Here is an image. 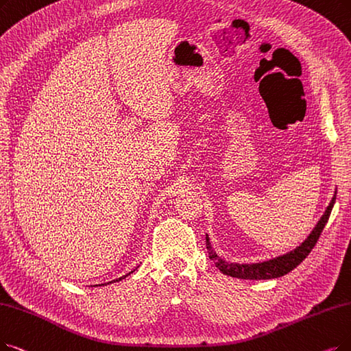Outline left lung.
I'll return each mask as SVG.
<instances>
[{
    "mask_svg": "<svg viewBox=\"0 0 351 351\" xmlns=\"http://www.w3.org/2000/svg\"><path fill=\"white\" fill-rule=\"evenodd\" d=\"M334 202H335V195L332 197L330 206L327 207L326 213L322 215V217L317 223V226L314 228L311 234L306 237L305 242L301 246H298L295 250L289 252V254H287L284 256L271 259L268 262L254 263V265L228 263V262H224L223 259L217 258V255L213 252L212 246H210L208 237L206 236V246H207V250H208V258L215 262V265L217 266V268L224 275H229V276H233V278H241V279H271V278L282 276V275L288 274L289 271H292L293 268H297V266L313 250V247L315 246L322 229H324L326 223L328 221V217H330V213H331V208L334 206Z\"/></svg>",
    "mask_w": 351,
    "mask_h": 351,
    "instance_id": "1",
    "label": "left lung"
}]
</instances>
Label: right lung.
Instances as JSON below:
<instances>
[{
	"label": "right lung",
	"mask_w": 351,
	"mask_h": 351,
	"mask_svg": "<svg viewBox=\"0 0 351 351\" xmlns=\"http://www.w3.org/2000/svg\"><path fill=\"white\" fill-rule=\"evenodd\" d=\"M130 274H131V272H130ZM130 274H128V275H130ZM125 276H127V275H125ZM125 276H122V278H119V279H117V281H121V279H123V278H125Z\"/></svg>",
	"instance_id": "obj_1"
}]
</instances>
